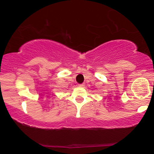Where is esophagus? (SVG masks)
Wrapping results in <instances>:
<instances>
[{
    "label": "esophagus",
    "mask_w": 154,
    "mask_h": 154,
    "mask_svg": "<svg viewBox=\"0 0 154 154\" xmlns=\"http://www.w3.org/2000/svg\"><path fill=\"white\" fill-rule=\"evenodd\" d=\"M79 86H81V87H83L84 86V84H79Z\"/></svg>",
    "instance_id": "1"
}]
</instances>
